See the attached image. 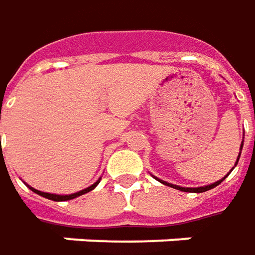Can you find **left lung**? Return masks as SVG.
<instances>
[{"instance_id": "left-lung-1", "label": "left lung", "mask_w": 255, "mask_h": 255, "mask_svg": "<svg viewBox=\"0 0 255 255\" xmlns=\"http://www.w3.org/2000/svg\"><path fill=\"white\" fill-rule=\"evenodd\" d=\"M243 138H244V136H243ZM243 142L244 141H242V145H240V152H239V156H237V159H236L235 167H236L237 162H239V159H240V153H242V149H243ZM235 167H233V169H235ZM233 169H232V170H233ZM232 170H230V171H232ZM230 171L228 173V174H226V176H225V177L221 178V180L215 181V183H212V184H208V186H202V187H180V186H176V184H171V183H167V181H163V180H160V178L155 177V176H153V178H156L157 181H160V183H162V184H164V186H169V187H171V188L180 190V191H186V193H205V191H208V190H212V188H215L216 186H219V184L222 183L223 180H225V178L229 176Z\"/></svg>"}]
</instances>
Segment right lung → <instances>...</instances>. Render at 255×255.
I'll return each mask as SVG.
<instances>
[{
    "label": "right lung",
    "mask_w": 255,
    "mask_h": 255,
    "mask_svg": "<svg viewBox=\"0 0 255 255\" xmlns=\"http://www.w3.org/2000/svg\"><path fill=\"white\" fill-rule=\"evenodd\" d=\"M100 180L102 178H99L96 183H93L92 186H89L88 188H85V190H81V191H78V193H74V194H68V195H60V194H50V193H43V191H39V190H36V188H33V187L30 186H26L29 187L30 190H32L33 193L39 194V195H41V197H44V198H48V200L51 201H68V200H74V198H77V197H81V195H84V194L89 193V191H92L95 187L98 186L99 183H100Z\"/></svg>",
    "instance_id": "1"
}]
</instances>
